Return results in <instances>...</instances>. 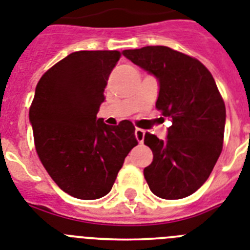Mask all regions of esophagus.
Instances as JSON below:
<instances>
[{"instance_id":"obj_1","label":"esophagus","mask_w":250,"mask_h":250,"mask_svg":"<svg viewBox=\"0 0 250 250\" xmlns=\"http://www.w3.org/2000/svg\"><path fill=\"white\" fill-rule=\"evenodd\" d=\"M135 136H136V140L139 141L140 144L144 143V137H145V131L141 128H136L135 129Z\"/></svg>"}]
</instances>
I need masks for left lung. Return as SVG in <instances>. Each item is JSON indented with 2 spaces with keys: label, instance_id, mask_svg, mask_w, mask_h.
I'll list each match as a JSON object with an SVG mask.
<instances>
[{
  "label": "left lung",
  "instance_id": "left-lung-1",
  "mask_svg": "<svg viewBox=\"0 0 250 250\" xmlns=\"http://www.w3.org/2000/svg\"><path fill=\"white\" fill-rule=\"evenodd\" d=\"M159 82L157 106L171 119L166 140L145 133L153 162L144 169L150 190L162 199L191 195L208 180L222 151L226 107L202 62L166 46L122 52Z\"/></svg>",
  "mask_w": 250,
  "mask_h": 250
}]
</instances>
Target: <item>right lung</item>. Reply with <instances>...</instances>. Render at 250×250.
<instances>
[{"mask_svg":"<svg viewBox=\"0 0 250 250\" xmlns=\"http://www.w3.org/2000/svg\"><path fill=\"white\" fill-rule=\"evenodd\" d=\"M119 51H77L48 69L29 109L38 157L62 191L83 200L110 191L137 145L129 121L105 125L96 114Z\"/></svg>","mask_w":250,"mask_h":250,"instance_id":"1","label":"right lung"}]
</instances>
